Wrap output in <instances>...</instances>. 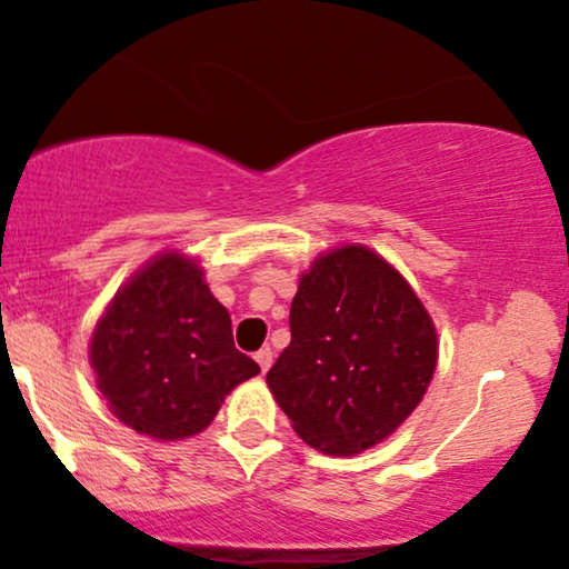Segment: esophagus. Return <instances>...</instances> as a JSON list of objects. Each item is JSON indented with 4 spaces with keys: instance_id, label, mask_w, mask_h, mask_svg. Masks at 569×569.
<instances>
[{
    "instance_id": "esophagus-1",
    "label": "esophagus",
    "mask_w": 569,
    "mask_h": 569,
    "mask_svg": "<svg viewBox=\"0 0 569 569\" xmlns=\"http://www.w3.org/2000/svg\"><path fill=\"white\" fill-rule=\"evenodd\" d=\"M254 360L259 362V368H262V373L270 371V366H272V350H270V347H264V350H259V352L254 355Z\"/></svg>"
}]
</instances>
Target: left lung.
<instances>
[{"label": "left lung", "mask_w": 569, "mask_h": 569, "mask_svg": "<svg viewBox=\"0 0 569 569\" xmlns=\"http://www.w3.org/2000/svg\"><path fill=\"white\" fill-rule=\"evenodd\" d=\"M291 345L267 387L293 432L326 456L385 442L437 368L432 315L395 264L345 243L312 259L291 302Z\"/></svg>", "instance_id": "1"}]
</instances>
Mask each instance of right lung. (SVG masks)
Returning <instances> with one entry per match:
<instances>
[{
    "label": "right lung",
    "instance_id": "1",
    "mask_svg": "<svg viewBox=\"0 0 569 569\" xmlns=\"http://www.w3.org/2000/svg\"><path fill=\"white\" fill-rule=\"evenodd\" d=\"M89 366L116 419L159 442L203 432L224 397L259 373L232 345L230 315L201 262L177 249L116 291L94 323Z\"/></svg>",
    "mask_w": 569,
    "mask_h": 569
}]
</instances>
